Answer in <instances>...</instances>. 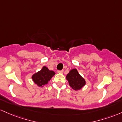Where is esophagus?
I'll list each match as a JSON object with an SVG mask.
<instances>
[{
	"label": "esophagus",
	"instance_id": "esophagus-1",
	"mask_svg": "<svg viewBox=\"0 0 122 122\" xmlns=\"http://www.w3.org/2000/svg\"><path fill=\"white\" fill-rule=\"evenodd\" d=\"M57 72L59 74H62L63 72V70H58L57 71Z\"/></svg>",
	"mask_w": 122,
	"mask_h": 122
}]
</instances>
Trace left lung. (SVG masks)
<instances>
[{
    "instance_id": "obj_1",
    "label": "left lung",
    "mask_w": 122,
    "mask_h": 122,
    "mask_svg": "<svg viewBox=\"0 0 122 122\" xmlns=\"http://www.w3.org/2000/svg\"><path fill=\"white\" fill-rule=\"evenodd\" d=\"M66 79L70 86L75 91L79 90L85 85L86 82L78 72L77 70L72 69L67 75Z\"/></svg>"
}]
</instances>
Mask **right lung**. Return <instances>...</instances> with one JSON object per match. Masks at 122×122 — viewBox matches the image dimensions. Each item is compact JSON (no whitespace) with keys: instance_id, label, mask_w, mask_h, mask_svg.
Here are the masks:
<instances>
[{"instance_id":"obj_1","label":"right lung","mask_w":122,"mask_h":122,"mask_svg":"<svg viewBox=\"0 0 122 122\" xmlns=\"http://www.w3.org/2000/svg\"><path fill=\"white\" fill-rule=\"evenodd\" d=\"M55 74L54 71L50 70L46 66H44L40 71L33 75L32 79L39 86H43L48 83Z\"/></svg>"}]
</instances>
